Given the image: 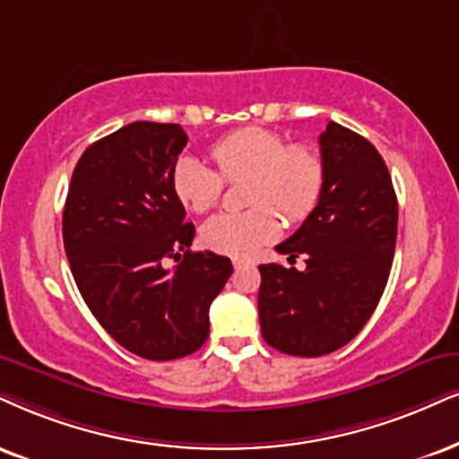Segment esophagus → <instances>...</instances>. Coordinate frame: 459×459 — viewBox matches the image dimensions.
Returning <instances> with one entry per match:
<instances>
[{
	"label": "esophagus",
	"instance_id": "obj_1",
	"mask_svg": "<svg viewBox=\"0 0 459 459\" xmlns=\"http://www.w3.org/2000/svg\"><path fill=\"white\" fill-rule=\"evenodd\" d=\"M251 262H248V259H234V268L238 270V268H245V265H248Z\"/></svg>",
	"mask_w": 459,
	"mask_h": 459
}]
</instances>
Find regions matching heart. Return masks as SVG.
<instances>
[{
  "label": "heart",
  "mask_w": 459,
  "mask_h": 459,
  "mask_svg": "<svg viewBox=\"0 0 459 459\" xmlns=\"http://www.w3.org/2000/svg\"><path fill=\"white\" fill-rule=\"evenodd\" d=\"M211 157L217 169L180 157L174 166L172 185L178 200L194 212L217 206L223 180L247 178L245 200L253 204L240 212H219L202 225V242L211 251L236 259L253 257L279 236V217L290 223L307 219L324 189V160L307 144H287L281 134L247 127L212 144Z\"/></svg>",
  "instance_id": "obj_1"
}]
</instances>
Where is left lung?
I'll return each mask as SVG.
<instances>
[{
	"instance_id": "8db88e82",
	"label": "left lung",
	"mask_w": 459,
	"mask_h": 459,
	"mask_svg": "<svg viewBox=\"0 0 459 459\" xmlns=\"http://www.w3.org/2000/svg\"><path fill=\"white\" fill-rule=\"evenodd\" d=\"M319 146V202L276 247L290 262L304 255L307 268L259 265L264 341L299 358L327 355L358 336L385 291L398 236V200L375 146L333 121Z\"/></svg>"
}]
</instances>
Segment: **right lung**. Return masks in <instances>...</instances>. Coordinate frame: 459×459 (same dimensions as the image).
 Segmentation results:
<instances>
[{
	"instance_id": "right-lung-1",
	"label": "right lung",
	"mask_w": 459,
	"mask_h": 459,
	"mask_svg": "<svg viewBox=\"0 0 459 459\" xmlns=\"http://www.w3.org/2000/svg\"><path fill=\"white\" fill-rule=\"evenodd\" d=\"M177 123L135 121L98 140L74 168L64 247L89 310L144 359L191 355L206 342L208 308L231 274L228 257L191 253L194 223L172 185L186 144ZM179 264L165 268V259Z\"/></svg>"
}]
</instances>
